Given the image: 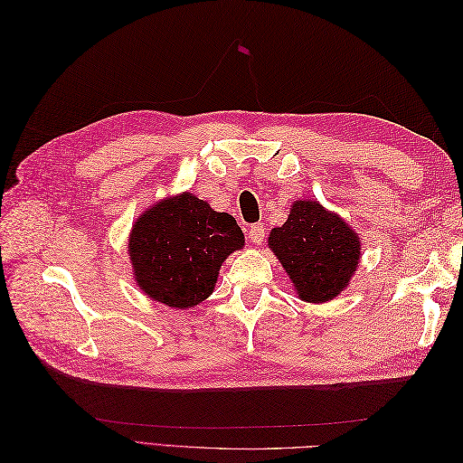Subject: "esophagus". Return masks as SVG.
I'll return each mask as SVG.
<instances>
[{
    "label": "esophagus",
    "instance_id": "1",
    "mask_svg": "<svg viewBox=\"0 0 463 463\" xmlns=\"http://www.w3.org/2000/svg\"><path fill=\"white\" fill-rule=\"evenodd\" d=\"M249 241L252 242V244H262V241H264V224L262 222H254V224H250V229H249Z\"/></svg>",
    "mask_w": 463,
    "mask_h": 463
}]
</instances>
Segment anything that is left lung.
<instances>
[{"instance_id": "1", "label": "left lung", "mask_w": 463, "mask_h": 463, "mask_svg": "<svg viewBox=\"0 0 463 463\" xmlns=\"http://www.w3.org/2000/svg\"><path fill=\"white\" fill-rule=\"evenodd\" d=\"M269 244L308 302L336 297L360 260L356 232L312 201L294 203L288 221L272 229Z\"/></svg>"}]
</instances>
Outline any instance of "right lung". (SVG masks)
<instances>
[{"label":"right lung","instance_id":"add662e5","mask_svg":"<svg viewBox=\"0 0 463 463\" xmlns=\"http://www.w3.org/2000/svg\"><path fill=\"white\" fill-rule=\"evenodd\" d=\"M244 244L237 221L184 193L135 222L129 257L137 284L156 302L191 308L214 288L219 269Z\"/></svg>","mask_w":463,"mask_h":463}]
</instances>
